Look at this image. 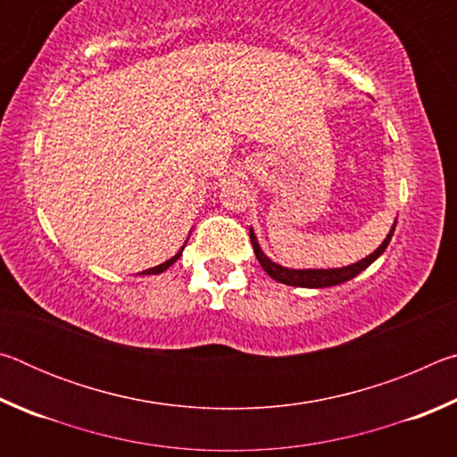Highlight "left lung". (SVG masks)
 Masks as SVG:
<instances>
[{
    "instance_id": "1",
    "label": "left lung",
    "mask_w": 457,
    "mask_h": 457,
    "mask_svg": "<svg viewBox=\"0 0 457 457\" xmlns=\"http://www.w3.org/2000/svg\"><path fill=\"white\" fill-rule=\"evenodd\" d=\"M397 226V220L393 221V228L386 237L383 239V244L377 247L373 253H369L367 258H362L359 262H354L351 266H343V268H319V270H294V268H284L280 264H276V262L270 260L264 252H262V247L258 244V237L253 234V229L250 228V239H252V245H253V253H256V258L260 262V266L264 268V272L274 278L276 282H282V284H288V286H298V288H328V286H337V284H343L346 280H353L354 276L361 274L362 270H367L373 262L381 256V253L386 250V245H389L391 237H393V231H395Z\"/></svg>"
}]
</instances>
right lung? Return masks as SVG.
<instances>
[{"instance_id": "obj_1", "label": "right lung", "mask_w": 457, "mask_h": 457, "mask_svg": "<svg viewBox=\"0 0 457 457\" xmlns=\"http://www.w3.org/2000/svg\"><path fill=\"white\" fill-rule=\"evenodd\" d=\"M189 239V237H187ZM185 244H187V242H185ZM185 244H183V247H185ZM183 247H181V250L179 252H177L175 253V256L171 258V260H167V262H163V264H159V266H154V268H149V270H145V272L143 274H161V272H165V270L169 268V266H173L175 264V262L177 260H179V256H181V253H183Z\"/></svg>"}]
</instances>
